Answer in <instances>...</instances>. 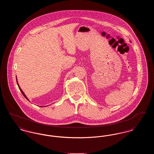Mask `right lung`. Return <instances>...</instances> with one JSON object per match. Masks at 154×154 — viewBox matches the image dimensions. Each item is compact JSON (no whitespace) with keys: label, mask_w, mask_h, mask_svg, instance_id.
Instances as JSON below:
<instances>
[{"label":"right lung","mask_w":154,"mask_h":154,"mask_svg":"<svg viewBox=\"0 0 154 154\" xmlns=\"http://www.w3.org/2000/svg\"><path fill=\"white\" fill-rule=\"evenodd\" d=\"M16 80H17V79H16ZM17 85H18V87H19V89H20V91H21V93H22V95H23L24 96V97H25V98H26V99H27V100H28V98H27V97H26V96H25V94H24V93H23V91H22V89H21V88H20V87H19V85H18V82H17Z\"/></svg>","instance_id":"add662e5"}]
</instances>
